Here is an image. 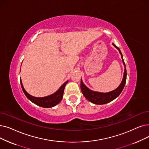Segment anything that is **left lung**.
<instances>
[{"label":"left lung","mask_w":149,"mask_h":149,"mask_svg":"<svg viewBox=\"0 0 149 149\" xmlns=\"http://www.w3.org/2000/svg\"><path fill=\"white\" fill-rule=\"evenodd\" d=\"M113 45L119 50V53L121 55L123 64H124V66L125 67L124 76H123V79L120 84V85L116 89H114L110 92H108V93L97 92V91H94L89 89L85 85V84L83 83V82L81 79L80 88H81V91L83 95L85 96V97L88 101L91 102L93 103H94V104L103 105V104H105V103L111 102L112 100L115 99L116 97H118L119 95V94L122 91V90H123V89H124V86L125 85L126 79H127V70H126V68H125V64L124 59H123V56H122V54L121 53L120 49L117 46H116L113 43Z\"/></svg>","instance_id":"obj_1"}]
</instances>
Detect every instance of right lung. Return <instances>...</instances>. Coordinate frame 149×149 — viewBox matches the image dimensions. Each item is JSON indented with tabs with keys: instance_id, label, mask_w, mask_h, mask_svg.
Instances as JSON below:
<instances>
[{
	"instance_id": "1",
	"label": "right lung",
	"mask_w": 149,
	"mask_h": 149,
	"mask_svg": "<svg viewBox=\"0 0 149 149\" xmlns=\"http://www.w3.org/2000/svg\"><path fill=\"white\" fill-rule=\"evenodd\" d=\"M20 80L22 91L25 96L27 97V99L30 100L31 102L35 103V104L43 108H52L53 107H55L57 104H58L63 99L64 88H65L66 85L68 82V80L65 83H63L60 86V88L52 94H50L46 97H36L32 96L30 94H29L25 90L21 79Z\"/></svg>"
}]
</instances>
